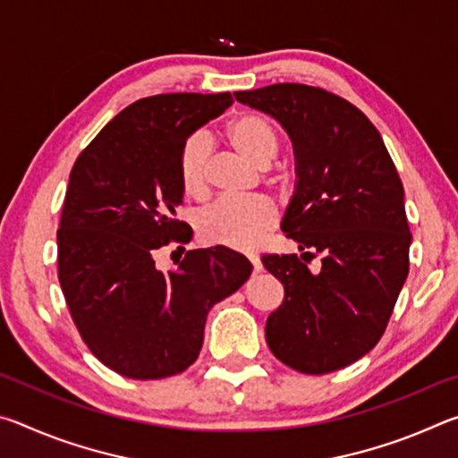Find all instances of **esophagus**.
<instances>
[{"label":"esophagus","instance_id":"34e87169","mask_svg":"<svg viewBox=\"0 0 458 458\" xmlns=\"http://www.w3.org/2000/svg\"><path fill=\"white\" fill-rule=\"evenodd\" d=\"M248 260H250V265H252V270H254V273H260V270H262V262H260V259H259V257H248Z\"/></svg>","mask_w":458,"mask_h":458}]
</instances>
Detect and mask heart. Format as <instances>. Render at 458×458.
<instances>
[{
    "instance_id": "b5f03b06",
    "label": "heart",
    "mask_w": 458,
    "mask_h": 458,
    "mask_svg": "<svg viewBox=\"0 0 458 458\" xmlns=\"http://www.w3.org/2000/svg\"><path fill=\"white\" fill-rule=\"evenodd\" d=\"M228 141L246 161L267 169L281 151L273 123L254 113L238 114L226 129ZM212 169V141L206 133H193L180 153V180L190 196H201L208 188ZM284 183V180H275ZM276 224L275 208L265 199H220L196 216L198 236L206 244H218L234 250H252Z\"/></svg>"
}]
</instances>
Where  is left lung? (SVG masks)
I'll use <instances>...</instances> for the list:
<instances>
[{
    "label": "left lung",
    "mask_w": 458,
    "mask_h": 458,
    "mask_svg": "<svg viewBox=\"0 0 458 458\" xmlns=\"http://www.w3.org/2000/svg\"><path fill=\"white\" fill-rule=\"evenodd\" d=\"M234 97L281 123L297 159L283 232L303 254L262 257L284 289L267 344L301 374L337 371L382 339L408 276L412 234L396 165L366 114L329 90L281 82ZM317 256L322 268L311 274Z\"/></svg>",
    "instance_id": "obj_1"
}]
</instances>
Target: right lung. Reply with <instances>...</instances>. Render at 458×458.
<instances>
[{
    "instance_id": "1",
    "label": "right lung",
    "mask_w": 458,
    "mask_h": 458,
    "mask_svg": "<svg viewBox=\"0 0 458 458\" xmlns=\"http://www.w3.org/2000/svg\"><path fill=\"white\" fill-rule=\"evenodd\" d=\"M232 103L230 92L139 98L72 165L56 232L58 281L92 355L125 377L188 369L208 311L250 276V262L226 246L188 250L177 270L155 267L159 248L190 242L175 218L182 147Z\"/></svg>"
}]
</instances>
